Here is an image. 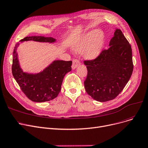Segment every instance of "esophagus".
<instances>
[{
    "instance_id": "obj_1",
    "label": "esophagus",
    "mask_w": 148,
    "mask_h": 148,
    "mask_svg": "<svg viewBox=\"0 0 148 148\" xmlns=\"http://www.w3.org/2000/svg\"><path fill=\"white\" fill-rule=\"evenodd\" d=\"M80 62L77 59H74L73 60V63L72 65V69H75L76 67H77L80 65Z\"/></svg>"
}]
</instances>
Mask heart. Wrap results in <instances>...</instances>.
Here are the masks:
<instances>
[{
    "label": "heart",
    "instance_id": "heart-1",
    "mask_svg": "<svg viewBox=\"0 0 148 148\" xmlns=\"http://www.w3.org/2000/svg\"><path fill=\"white\" fill-rule=\"evenodd\" d=\"M104 41V32L101 29H95L84 34L74 43L73 48L78 53L83 51V55L86 59L93 60L101 53Z\"/></svg>",
    "mask_w": 148,
    "mask_h": 148
}]
</instances>
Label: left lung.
Masks as SVG:
<instances>
[{
	"label": "left lung",
	"mask_w": 148,
	"mask_h": 148,
	"mask_svg": "<svg viewBox=\"0 0 148 148\" xmlns=\"http://www.w3.org/2000/svg\"><path fill=\"white\" fill-rule=\"evenodd\" d=\"M109 46L95 59L84 62L88 71L84 81L86 92L100 102L114 99L133 71L132 47L120 29L115 30Z\"/></svg>",
	"instance_id": "1"
}]
</instances>
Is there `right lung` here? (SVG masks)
<instances>
[{"label": "right lung", "instance_id": "1", "mask_svg": "<svg viewBox=\"0 0 148 148\" xmlns=\"http://www.w3.org/2000/svg\"><path fill=\"white\" fill-rule=\"evenodd\" d=\"M29 40L50 43L56 42V39L52 37L40 36L25 37L20 42ZM19 45L18 43L14 47L12 72L22 91L28 99L34 102L48 101L57 97L65 75L72 70V61L54 60L39 73L24 72L21 68L16 51Z\"/></svg>", "mask_w": 148, "mask_h": 148}]
</instances>
